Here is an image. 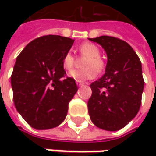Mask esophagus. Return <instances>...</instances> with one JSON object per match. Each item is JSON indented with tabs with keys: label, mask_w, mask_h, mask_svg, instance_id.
I'll use <instances>...</instances> for the list:
<instances>
[{
	"label": "esophagus",
	"mask_w": 156,
	"mask_h": 156,
	"mask_svg": "<svg viewBox=\"0 0 156 156\" xmlns=\"http://www.w3.org/2000/svg\"><path fill=\"white\" fill-rule=\"evenodd\" d=\"M76 84H77V86L78 87H82V86H84V82H81V81H76Z\"/></svg>",
	"instance_id": "obj_1"
}]
</instances>
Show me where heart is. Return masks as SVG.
Wrapping results in <instances>:
<instances>
[{
    "instance_id": "1",
    "label": "heart",
    "mask_w": 156,
    "mask_h": 156,
    "mask_svg": "<svg viewBox=\"0 0 156 156\" xmlns=\"http://www.w3.org/2000/svg\"><path fill=\"white\" fill-rule=\"evenodd\" d=\"M79 51L81 55L87 57L84 62V69H73L69 73V77L76 81H86L93 79L97 76V71H101L104 68V63L100 58V50L93 43L85 42L80 45ZM62 66L64 69L69 70L74 66V57L71 52H67L62 58Z\"/></svg>"
}]
</instances>
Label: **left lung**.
Wrapping results in <instances>:
<instances>
[{
	"mask_svg": "<svg viewBox=\"0 0 156 156\" xmlns=\"http://www.w3.org/2000/svg\"><path fill=\"white\" fill-rule=\"evenodd\" d=\"M89 41L101 45L108 56L105 74L90 85V119L101 129L117 131L140 108L144 86L140 58L128 43L117 38L100 36Z\"/></svg>",
	"mask_w": 156,
	"mask_h": 156,
	"instance_id": "left-lung-1",
	"label": "left lung"
}]
</instances>
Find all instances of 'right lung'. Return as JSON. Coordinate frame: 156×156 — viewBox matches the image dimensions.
<instances>
[{"label": "right lung", "instance_id": "obj_1", "mask_svg": "<svg viewBox=\"0 0 156 156\" xmlns=\"http://www.w3.org/2000/svg\"><path fill=\"white\" fill-rule=\"evenodd\" d=\"M73 43L67 37L42 36L30 41L16 58L11 77L14 105L35 129L56 127L66 118L78 87L75 79L63 78L62 58Z\"/></svg>", "mask_w": 156, "mask_h": 156}]
</instances>
